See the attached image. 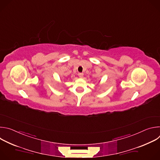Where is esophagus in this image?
<instances>
[{"instance_id":"obj_1","label":"esophagus","mask_w":160,"mask_h":160,"mask_svg":"<svg viewBox=\"0 0 160 160\" xmlns=\"http://www.w3.org/2000/svg\"><path fill=\"white\" fill-rule=\"evenodd\" d=\"M78 77H80V78H83V74L82 73H79L78 74Z\"/></svg>"}]
</instances>
